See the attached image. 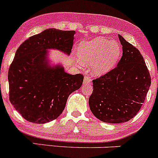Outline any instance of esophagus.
<instances>
[{"label": "esophagus", "mask_w": 158, "mask_h": 158, "mask_svg": "<svg viewBox=\"0 0 158 158\" xmlns=\"http://www.w3.org/2000/svg\"><path fill=\"white\" fill-rule=\"evenodd\" d=\"M91 83V78L88 76H85L84 77V81H83V84L84 85H88V84Z\"/></svg>", "instance_id": "1"}]
</instances>
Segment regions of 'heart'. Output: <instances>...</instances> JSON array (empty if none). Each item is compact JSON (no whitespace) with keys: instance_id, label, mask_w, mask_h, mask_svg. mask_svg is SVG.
<instances>
[{"instance_id":"obj_1","label":"heart","mask_w":158,"mask_h":158,"mask_svg":"<svg viewBox=\"0 0 158 158\" xmlns=\"http://www.w3.org/2000/svg\"><path fill=\"white\" fill-rule=\"evenodd\" d=\"M77 53L81 63L90 65L93 75L101 76L113 68L119 59L121 47L116 40L97 37L81 42Z\"/></svg>"}]
</instances>
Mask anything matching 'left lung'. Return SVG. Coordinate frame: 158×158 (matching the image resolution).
<instances>
[{
	"label": "left lung",
	"mask_w": 158,
	"mask_h": 158,
	"mask_svg": "<svg viewBox=\"0 0 158 158\" xmlns=\"http://www.w3.org/2000/svg\"><path fill=\"white\" fill-rule=\"evenodd\" d=\"M123 56L115 68L93 80L90 109L104 123H126L140 109L151 84L143 57L122 35Z\"/></svg>",
	"instance_id": "obj_1"
}]
</instances>
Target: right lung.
Wrapping results in <instances>:
<instances>
[{
    "label": "right lung",
    "mask_w": 158,
    "mask_h": 158,
    "mask_svg": "<svg viewBox=\"0 0 158 158\" xmlns=\"http://www.w3.org/2000/svg\"><path fill=\"white\" fill-rule=\"evenodd\" d=\"M75 31L48 28L25 40L17 49L8 71L9 98L25 119L37 124L52 121L62 114L67 98L81 87L82 74L65 72L51 63L49 51L69 56Z\"/></svg>",
    "instance_id": "right-lung-1"
}]
</instances>
